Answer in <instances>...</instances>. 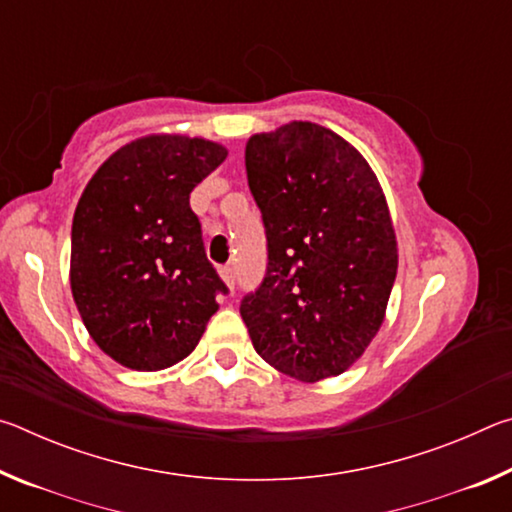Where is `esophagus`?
I'll list each match as a JSON object with an SVG mask.
<instances>
[{
	"mask_svg": "<svg viewBox=\"0 0 512 512\" xmlns=\"http://www.w3.org/2000/svg\"><path fill=\"white\" fill-rule=\"evenodd\" d=\"M221 277L230 289H235V266H232V264L221 266Z\"/></svg>",
	"mask_w": 512,
	"mask_h": 512,
	"instance_id": "34e87169",
	"label": "esophagus"
}]
</instances>
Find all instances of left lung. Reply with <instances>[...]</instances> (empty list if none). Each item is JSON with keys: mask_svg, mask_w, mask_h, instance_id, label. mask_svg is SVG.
<instances>
[{"mask_svg": "<svg viewBox=\"0 0 512 512\" xmlns=\"http://www.w3.org/2000/svg\"><path fill=\"white\" fill-rule=\"evenodd\" d=\"M266 273L241 298L259 357L300 381L341 375L375 339L397 275L384 192L363 155L311 121L246 144Z\"/></svg>", "mask_w": 512, "mask_h": 512, "instance_id": "obj_1", "label": "left lung"}]
</instances>
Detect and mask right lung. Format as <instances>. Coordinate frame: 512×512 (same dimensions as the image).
Instances as JSON below:
<instances>
[{
  "label": "right lung",
  "instance_id": "obj_1",
  "mask_svg": "<svg viewBox=\"0 0 512 512\" xmlns=\"http://www.w3.org/2000/svg\"><path fill=\"white\" fill-rule=\"evenodd\" d=\"M225 155L201 137H144L112 153L76 205L72 296L94 343L121 366L149 372L185 359L228 293L189 207Z\"/></svg>",
  "mask_w": 512,
  "mask_h": 512
}]
</instances>
